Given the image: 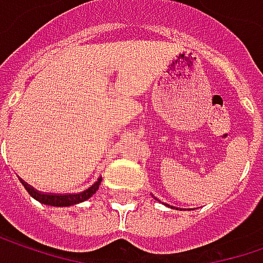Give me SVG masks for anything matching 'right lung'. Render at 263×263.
<instances>
[{
	"instance_id": "add662e5",
	"label": "right lung",
	"mask_w": 263,
	"mask_h": 263,
	"mask_svg": "<svg viewBox=\"0 0 263 263\" xmlns=\"http://www.w3.org/2000/svg\"><path fill=\"white\" fill-rule=\"evenodd\" d=\"M101 180L98 179L91 186H88L85 191L83 193H78V194H67V196H49V194H42L36 191L34 188H31L30 185L24 183L25 190L28 191V194L31 197H34L36 200H39L40 203H45V204H51V206H72V204H77V203H81L87 199H90L99 188L101 185Z\"/></svg>"
}]
</instances>
